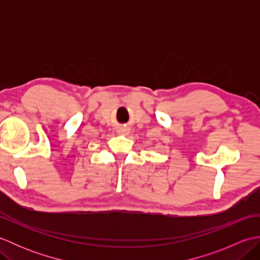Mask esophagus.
<instances>
[{"mask_svg":"<svg viewBox=\"0 0 260 260\" xmlns=\"http://www.w3.org/2000/svg\"><path fill=\"white\" fill-rule=\"evenodd\" d=\"M118 134H120V135H126V134H128V131L121 128V129L118 131Z\"/></svg>","mask_w":260,"mask_h":260,"instance_id":"34e87169","label":"esophagus"}]
</instances>
